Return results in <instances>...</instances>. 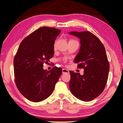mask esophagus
I'll use <instances>...</instances> for the list:
<instances>
[{
    "instance_id": "obj_1",
    "label": "esophagus",
    "mask_w": 123,
    "mask_h": 123,
    "mask_svg": "<svg viewBox=\"0 0 123 123\" xmlns=\"http://www.w3.org/2000/svg\"><path fill=\"white\" fill-rule=\"evenodd\" d=\"M62 72H63V74H65V73L69 74V71L66 69H63V70H62Z\"/></svg>"
}]
</instances>
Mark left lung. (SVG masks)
<instances>
[{
    "mask_svg": "<svg viewBox=\"0 0 123 123\" xmlns=\"http://www.w3.org/2000/svg\"><path fill=\"white\" fill-rule=\"evenodd\" d=\"M80 39L79 52L74 59L78 68H83L80 75L70 71L69 87L73 95L83 101H90L100 95L107 83L110 64L104 46L99 39L88 31L69 33Z\"/></svg>",
    "mask_w": 123,
    "mask_h": 123,
    "instance_id": "obj_1",
    "label": "left lung"
}]
</instances>
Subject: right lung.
<instances>
[{
    "mask_svg": "<svg viewBox=\"0 0 123 123\" xmlns=\"http://www.w3.org/2000/svg\"><path fill=\"white\" fill-rule=\"evenodd\" d=\"M61 30L43 27L21 42L13 60L15 83L19 92L30 101H43L51 95L60 75L61 68L50 71L43 69V63L54 54V45Z\"/></svg>",
    "mask_w": 123,
    "mask_h": 123,
    "instance_id": "add662e5",
    "label": "right lung"
}]
</instances>
